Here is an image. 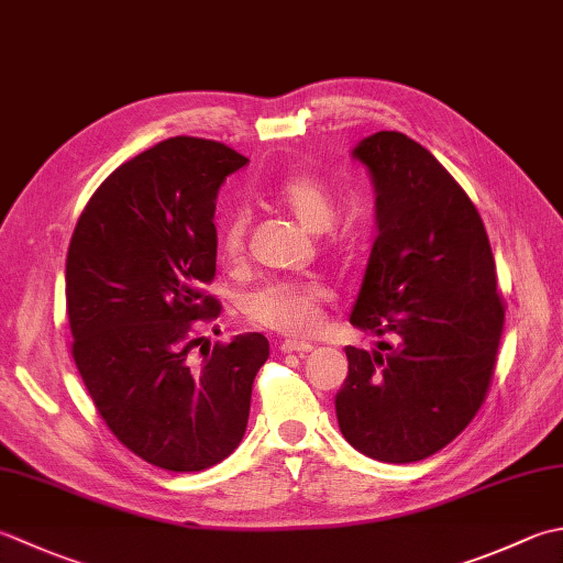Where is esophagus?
I'll return each mask as SVG.
<instances>
[{
    "instance_id": "esophagus-1",
    "label": "esophagus",
    "mask_w": 563,
    "mask_h": 563,
    "mask_svg": "<svg viewBox=\"0 0 563 563\" xmlns=\"http://www.w3.org/2000/svg\"><path fill=\"white\" fill-rule=\"evenodd\" d=\"M312 349L314 346L310 344V341H295V339H288L280 344L283 354H307V351H312Z\"/></svg>"
}]
</instances>
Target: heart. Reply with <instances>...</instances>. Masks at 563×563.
Instances as JSON below:
<instances>
[{"label": "heart", "instance_id": "obj_1", "mask_svg": "<svg viewBox=\"0 0 563 563\" xmlns=\"http://www.w3.org/2000/svg\"><path fill=\"white\" fill-rule=\"evenodd\" d=\"M271 200L292 214L307 231L322 234L336 219V200L312 173L292 170L271 187ZM246 244V214L229 212L219 229V246L227 258H239ZM327 290L319 283L275 280L251 292L244 310L251 322L285 334H310L319 324Z\"/></svg>", "mask_w": 563, "mask_h": 563}]
</instances>
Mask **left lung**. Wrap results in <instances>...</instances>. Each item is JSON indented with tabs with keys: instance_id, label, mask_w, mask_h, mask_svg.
I'll list each match as a JSON object with an SVG mask.
<instances>
[{
	"instance_id": "8db88e82",
	"label": "left lung",
	"mask_w": 563,
	"mask_h": 563,
	"mask_svg": "<svg viewBox=\"0 0 563 563\" xmlns=\"http://www.w3.org/2000/svg\"><path fill=\"white\" fill-rule=\"evenodd\" d=\"M351 156L371 175L378 236L349 322L393 344L346 346L336 420L361 454L412 464L454 442L481 410L505 307L478 209L432 153L378 131Z\"/></svg>"
}]
</instances>
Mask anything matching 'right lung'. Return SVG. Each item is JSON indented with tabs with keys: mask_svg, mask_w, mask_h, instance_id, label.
<instances>
[{
	"mask_svg": "<svg viewBox=\"0 0 563 563\" xmlns=\"http://www.w3.org/2000/svg\"><path fill=\"white\" fill-rule=\"evenodd\" d=\"M249 158L175 136L119 165L73 231L65 302L73 358L107 427L148 464L190 473L244 439L268 339L251 332L195 361L192 327L219 317L217 192Z\"/></svg>",
	"mask_w": 563,
	"mask_h": 563,
	"instance_id": "1",
	"label": "right lung"
}]
</instances>
